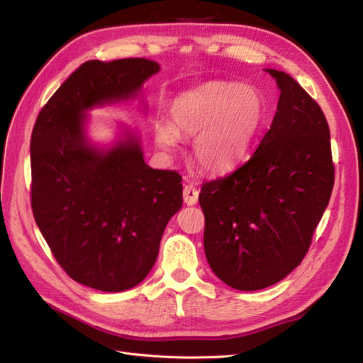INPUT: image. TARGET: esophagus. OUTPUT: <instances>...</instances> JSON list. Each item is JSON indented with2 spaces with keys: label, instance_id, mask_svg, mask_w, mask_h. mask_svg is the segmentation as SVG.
Masks as SVG:
<instances>
[{
  "label": "esophagus",
  "instance_id": "1",
  "mask_svg": "<svg viewBox=\"0 0 363 363\" xmlns=\"http://www.w3.org/2000/svg\"><path fill=\"white\" fill-rule=\"evenodd\" d=\"M183 199L186 204L194 206L196 201H199V189H196L194 184H186L183 189Z\"/></svg>",
  "mask_w": 363,
  "mask_h": 363
}]
</instances>
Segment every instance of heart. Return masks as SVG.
Segmentation results:
<instances>
[{"label":"heart","mask_w":363,"mask_h":363,"mask_svg":"<svg viewBox=\"0 0 363 363\" xmlns=\"http://www.w3.org/2000/svg\"><path fill=\"white\" fill-rule=\"evenodd\" d=\"M263 115L251 86L213 82L179 95L169 106V124L156 125V142L171 150L179 138H193L192 155L204 171L225 172L242 162Z\"/></svg>","instance_id":"obj_1"}]
</instances>
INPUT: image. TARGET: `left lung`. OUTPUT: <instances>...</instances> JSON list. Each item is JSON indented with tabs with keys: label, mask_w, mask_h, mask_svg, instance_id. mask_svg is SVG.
Masks as SVG:
<instances>
[{
	"label": "left lung",
	"mask_w": 363,
	"mask_h": 363,
	"mask_svg": "<svg viewBox=\"0 0 363 363\" xmlns=\"http://www.w3.org/2000/svg\"><path fill=\"white\" fill-rule=\"evenodd\" d=\"M280 87L276 116L252 156L204 182V251L228 286L257 291L300 265L335 184L330 128L300 83L267 69Z\"/></svg>",
	"instance_id": "8db88e82"
}]
</instances>
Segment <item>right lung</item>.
I'll return each instance as SVG.
<instances>
[{"instance_id":"1","label":"right lung","mask_w":363,"mask_h":363,"mask_svg":"<svg viewBox=\"0 0 363 363\" xmlns=\"http://www.w3.org/2000/svg\"><path fill=\"white\" fill-rule=\"evenodd\" d=\"M160 67L89 60L42 107L33 127L31 211L57 263L84 286L121 292L147 277L183 204L182 175L152 169L128 135L107 152L87 144L86 108L136 95Z\"/></svg>"}]
</instances>
